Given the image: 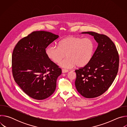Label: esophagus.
<instances>
[{
  "mask_svg": "<svg viewBox=\"0 0 127 127\" xmlns=\"http://www.w3.org/2000/svg\"><path fill=\"white\" fill-rule=\"evenodd\" d=\"M62 73H67V72H68V70H67V69H63L62 70Z\"/></svg>",
  "mask_w": 127,
  "mask_h": 127,
  "instance_id": "1",
  "label": "esophagus"
}]
</instances>
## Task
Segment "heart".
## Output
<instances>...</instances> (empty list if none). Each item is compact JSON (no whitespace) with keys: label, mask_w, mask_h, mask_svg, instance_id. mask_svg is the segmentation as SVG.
I'll return each mask as SVG.
<instances>
[{"label":"heart","mask_w":127,"mask_h":127,"mask_svg":"<svg viewBox=\"0 0 127 127\" xmlns=\"http://www.w3.org/2000/svg\"><path fill=\"white\" fill-rule=\"evenodd\" d=\"M95 50L94 42L89 38L82 39L75 36H68L59 43V47L49 46L46 50L47 57L54 63L65 68H72L76 65L82 67L91 61Z\"/></svg>","instance_id":"1"}]
</instances>
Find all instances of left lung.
Here are the masks:
<instances>
[{
	"instance_id": "8db88e82",
	"label": "left lung",
	"mask_w": 127,
	"mask_h": 127,
	"mask_svg": "<svg viewBox=\"0 0 127 127\" xmlns=\"http://www.w3.org/2000/svg\"><path fill=\"white\" fill-rule=\"evenodd\" d=\"M94 36L98 46L89 63L75 70V85L78 93L86 98L101 95L114 82L118 72L119 56L114 42L103 34L83 32Z\"/></svg>"
}]
</instances>
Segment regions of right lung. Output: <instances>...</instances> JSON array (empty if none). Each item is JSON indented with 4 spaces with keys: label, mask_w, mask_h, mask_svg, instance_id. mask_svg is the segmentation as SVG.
Segmentation results:
<instances>
[{
    "label": "right lung",
    "mask_w": 127,
    "mask_h": 127,
    "mask_svg": "<svg viewBox=\"0 0 127 127\" xmlns=\"http://www.w3.org/2000/svg\"><path fill=\"white\" fill-rule=\"evenodd\" d=\"M59 35L34 31L21 39L12 55V72L15 82L30 97L48 98L55 92L61 69L47 56L46 48Z\"/></svg>",
    "instance_id": "right-lung-1"
}]
</instances>
